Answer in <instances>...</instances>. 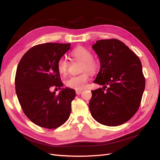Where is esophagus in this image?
<instances>
[{"mask_svg": "<svg viewBox=\"0 0 160 160\" xmlns=\"http://www.w3.org/2000/svg\"><path fill=\"white\" fill-rule=\"evenodd\" d=\"M82 91L83 90H76L77 95H80L82 93Z\"/></svg>", "mask_w": 160, "mask_h": 160, "instance_id": "34e87169", "label": "esophagus"}]
</instances>
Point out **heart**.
<instances>
[{"instance_id": "heart-1", "label": "heart", "mask_w": 160, "mask_h": 160, "mask_svg": "<svg viewBox=\"0 0 160 160\" xmlns=\"http://www.w3.org/2000/svg\"><path fill=\"white\" fill-rule=\"evenodd\" d=\"M71 56L75 59L83 61L81 71L84 72L79 75L71 76L65 81V83L69 88L81 90L86 88L89 80L88 72L91 73L96 72L98 69V64L93 59V53L84 47H78L72 50ZM57 67L61 75H67L69 69V62L65 57L60 58L57 62Z\"/></svg>"}]
</instances>
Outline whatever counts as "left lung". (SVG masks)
Listing matches in <instances>:
<instances>
[{"label":"left lung","mask_w":160,"mask_h":160,"mask_svg":"<svg viewBox=\"0 0 160 160\" xmlns=\"http://www.w3.org/2000/svg\"><path fill=\"white\" fill-rule=\"evenodd\" d=\"M92 48L101 65L94 83L103 87L91 91L90 112L99 123L118 126L132 118L141 103L146 85L142 62L115 38L97 41Z\"/></svg>","instance_id":"8db88e82"}]
</instances>
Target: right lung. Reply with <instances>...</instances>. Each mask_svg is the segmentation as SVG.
Returning a JSON list of instances; mask_svg holds the SVG:
<instances>
[{
    "mask_svg": "<svg viewBox=\"0 0 160 160\" xmlns=\"http://www.w3.org/2000/svg\"><path fill=\"white\" fill-rule=\"evenodd\" d=\"M71 43L48 42L32 47L22 56L15 75V90L24 113L32 123L47 129L61 126L69 118L75 91L62 88L57 64Z\"/></svg>",
    "mask_w": 160,
    "mask_h": 160,
    "instance_id": "1",
    "label": "right lung"
}]
</instances>
